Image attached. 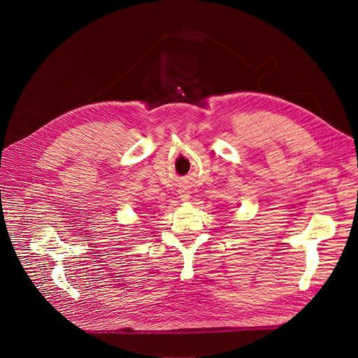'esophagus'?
<instances>
[{
	"label": "esophagus",
	"mask_w": 358,
	"mask_h": 358,
	"mask_svg": "<svg viewBox=\"0 0 358 358\" xmlns=\"http://www.w3.org/2000/svg\"><path fill=\"white\" fill-rule=\"evenodd\" d=\"M179 197H180L182 200H188V199H189V192H187V191H182Z\"/></svg>",
	"instance_id": "1"
}]
</instances>
